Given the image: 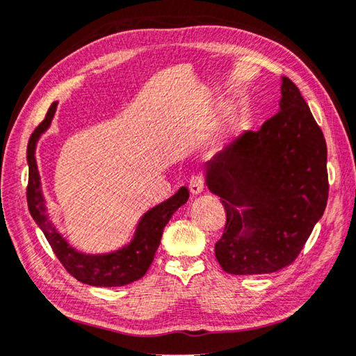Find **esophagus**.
Instances as JSON below:
<instances>
[{
	"label": "esophagus",
	"instance_id": "34e87169",
	"mask_svg": "<svg viewBox=\"0 0 356 356\" xmlns=\"http://www.w3.org/2000/svg\"><path fill=\"white\" fill-rule=\"evenodd\" d=\"M189 189L192 192V195H199L202 194L203 191H205V181H203V178L199 177V175H195V177H192L189 179Z\"/></svg>",
	"mask_w": 356,
	"mask_h": 356
}]
</instances>
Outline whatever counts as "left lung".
I'll list each match as a JSON object with an SVG mask.
<instances>
[{"mask_svg":"<svg viewBox=\"0 0 356 356\" xmlns=\"http://www.w3.org/2000/svg\"><path fill=\"white\" fill-rule=\"evenodd\" d=\"M281 81L277 113L203 165L208 189L227 211L214 252L230 275H266L292 264L328 200L325 137L296 85Z\"/></svg>","mask_w":356,"mask_h":356,"instance_id":"obj_1","label":"left lung"}]
</instances>
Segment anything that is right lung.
<instances>
[{"label": "right lung", "mask_w": 356, "mask_h": 356, "mask_svg": "<svg viewBox=\"0 0 356 356\" xmlns=\"http://www.w3.org/2000/svg\"><path fill=\"white\" fill-rule=\"evenodd\" d=\"M56 107L58 102L51 104L45 120L36 127L28 142L26 161L28 168H30V178H28L26 200L31 216L36 220L39 229L42 230L47 241L64 268L80 282L92 285V287H121V285L136 282L145 276L149 265L153 264L164 227L173 216V213L188 202L189 189L181 186L167 200L157 203L148 211H145L138 219L131 240L121 248L110 250V252L97 254L83 252V250L74 248L50 219L36 161L38 142L42 134L49 131Z\"/></svg>", "instance_id": "right-lung-1"}]
</instances>
